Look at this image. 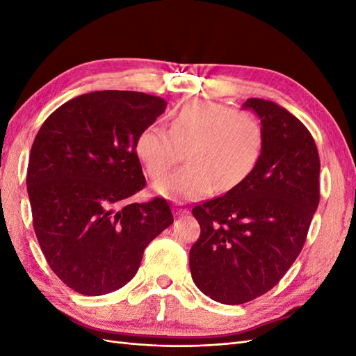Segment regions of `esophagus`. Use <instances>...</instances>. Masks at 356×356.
<instances>
[{
	"instance_id": "obj_1",
	"label": "esophagus",
	"mask_w": 356,
	"mask_h": 356,
	"mask_svg": "<svg viewBox=\"0 0 356 356\" xmlns=\"http://www.w3.org/2000/svg\"><path fill=\"white\" fill-rule=\"evenodd\" d=\"M174 212L177 215H184V213H188V208L186 203H181V202H175L174 203Z\"/></svg>"
}]
</instances>
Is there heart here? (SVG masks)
Listing matches in <instances>:
<instances>
[{
  "label": "heart",
  "mask_w": 356,
  "mask_h": 356,
  "mask_svg": "<svg viewBox=\"0 0 356 356\" xmlns=\"http://www.w3.org/2000/svg\"><path fill=\"white\" fill-rule=\"evenodd\" d=\"M135 154L145 174L160 179L181 159L187 165L154 186L159 195L195 200L230 191L248 179L264 148L257 118L218 102L191 101L169 118V127L149 124L135 138Z\"/></svg>",
  "instance_id": "b5f03b06"
}]
</instances>
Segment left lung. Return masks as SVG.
I'll list each match as a JSON object with an SVG mask.
<instances>
[{
    "mask_svg": "<svg viewBox=\"0 0 356 356\" xmlns=\"http://www.w3.org/2000/svg\"><path fill=\"white\" fill-rule=\"evenodd\" d=\"M243 108L261 118L260 161L241 186L191 211L200 225L191 277L222 305L248 303L281 281L319 203V154L307 127L270 101L251 98Z\"/></svg>",
    "mask_w": 356,
    "mask_h": 356,
    "instance_id": "8db88e82",
    "label": "left lung"
}]
</instances>
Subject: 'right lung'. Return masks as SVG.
<instances>
[{"mask_svg": "<svg viewBox=\"0 0 356 356\" xmlns=\"http://www.w3.org/2000/svg\"><path fill=\"white\" fill-rule=\"evenodd\" d=\"M159 96L102 90L53 111L31 148L26 186L40 248L83 296L122 288L147 245L174 222L166 199L131 203L145 187L135 138L165 111Z\"/></svg>", "mask_w": 356, "mask_h": 356, "instance_id": "right-lung-1", "label": "right lung"}]
</instances>
